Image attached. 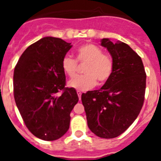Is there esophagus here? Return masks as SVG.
Here are the masks:
<instances>
[{"label":"esophagus","instance_id":"34e87169","mask_svg":"<svg viewBox=\"0 0 161 161\" xmlns=\"http://www.w3.org/2000/svg\"><path fill=\"white\" fill-rule=\"evenodd\" d=\"M76 93H77V95H78V97H79V100H80L81 99V92L80 91H76Z\"/></svg>","mask_w":161,"mask_h":161}]
</instances>
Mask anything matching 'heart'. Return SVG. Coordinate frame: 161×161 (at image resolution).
<instances>
[{"instance_id":"b5f03b06","label":"heart","mask_w":161,"mask_h":161,"mask_svg":"<svg viewBox=\"0 0 161 161\" xmlns=\"http://www.w3.org/2000/svg\"><path fill=\"white\" fill-rule=\"evenodd\" d=\"M77 62L86 63L84 68L85 74L77 76L68 82V85L76 90L86 91L99 84L109 80L114 70L113 60L109 55L103 54L101 48L93 44H85L76 51V60L69 55L62 59V68L69 77L76 76L78 69Z\"/></svg>"}]
</instances>
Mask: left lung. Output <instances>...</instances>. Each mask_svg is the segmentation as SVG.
Segmentation results:
<instances>
[{"label": "left lung", "instance_id": "1", "mask_svg": "<svg viewBox=\"0 0 161 161\" xmlns=\"http://www.w3.org/2000/svg\"><path fill=\"white\" fill-rule=\"evenodd\" d=\"M113 59L114 70L98 90L82 93L89 128L97 136L113 139L123 134L143 107L146 72L139 55L126 43L102 39Z\"/></svg>", "mask_w": 161, "mask_h": 161}]
</instances>
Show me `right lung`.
Listing matches in <instances>:
<instances>
[{"label":"right lung","instance_id":"1","mask_svg":"<svg viewBox=\"0 0 161 161\" xmlns=\"http://www.w3.org/2000/svg\"><path fill=\"white\" fill-rule=\"evenodd\" d=\"M71 47L61 38L45 37L25 49L14 68L17 107L28 130L46 141L56 140L68 131L70 113L79 101L76 89L65 87L61 65Z\"/></svg>","mask_w":161,"mask_h":161}]
</instances>
